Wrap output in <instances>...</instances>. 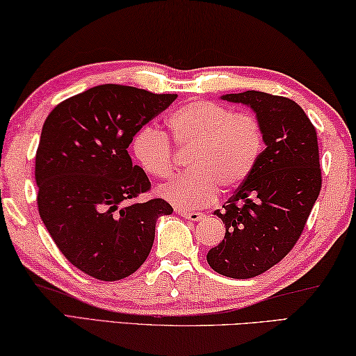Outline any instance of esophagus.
<instances>
[{
  "instance_id": "esophagus-1",
  "label": "esophagus",
  "mask_w": 356,
  "mask_h": 356,
  "mask_svg": "<svg viewBox=\"0 0 356 356\" xmlns=\"http://www.w3.org/2000/svg\"><path fill=\"white\" fill-rule=\"evenodd\" d=\"M178 214L184 219L189 220H203L207 216L203 213H195V211H188V209H178Z\"/></svg>"
}]
</instances>
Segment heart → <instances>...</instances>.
<instances>
[{"instance_id":"b5f03b06","label":"heart","mask_w":356,"mask_h":356,"mask_svg":"<svg viewBox=\"0 0 356 356\" xmlns=\"http://www.w3.org/2000/svg\"><path fill=\"white\" fill-rule=\"evenodd\" d=\"M168 131L179 149H192L189 173L159 188L162 199L177 208L208 205L219 189L238 188L257 165L264 151V131L248 113H233L211 101H194L168 116ZM132 153L145 173L167 178L173 170V151L164 132L147 126L132 140Z\"/></svg>"}]
</instances>
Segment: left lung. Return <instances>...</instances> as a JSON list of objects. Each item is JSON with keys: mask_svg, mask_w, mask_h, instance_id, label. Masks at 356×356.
Here are the masks:
<instances>
[{"mask_svg": "<svg viewBox=\"0 0 356 356\" xmlns=\"http://www.w3.org/2000/svg\"><path fill=\"white\" fill-rule=\"evenodd\" d=\"M220 99L252 110L265 149L222 211H214L225 224V236L207 260L219 275L249 279L279 264L305 229L322 188L317 132L292 99L261 91Z\"/></svg>", "mask_w": 356, "mask_h": 356, "instance_id": "1", "label": "left lung"}]
</instances>
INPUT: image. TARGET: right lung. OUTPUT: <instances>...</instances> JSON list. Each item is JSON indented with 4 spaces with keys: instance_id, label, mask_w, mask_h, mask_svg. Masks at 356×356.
<instances>
[{
    "instance_id": "right-lung-1",
    "label": "right lung",
    "mask_w": 356,
    "mask_h": 356,
    "mask_svg": "<svg viewBox=\"0 0 356 356\" xmlns=\"http://www.w3.org/2000/svg\"><path fill=\"white\" fill-rule=\"evenodd\" d=\"M177 97L107 83L47 116L36 153L39 214L64 257L85 275L131 276L149 255L157 219L173 213L162 199L134 202L151 184L127 147Z\"/></svg>"
}]
</instances>
